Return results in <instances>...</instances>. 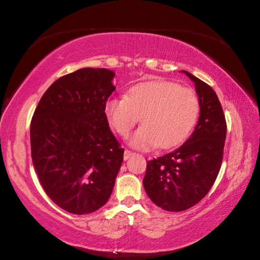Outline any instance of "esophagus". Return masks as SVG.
<instances>
[{"instance_id": "34e87169", "label": "esophagus", "mask_w": 260, "mask_h": 260, "mask_svg": "<svg viewBox=\"0 0 260 260\" xmlns=\"http://www.w3.org/2000/svg\"><path fill=\"white\" fill-rule=\"evenodd\" d=\"M133 155H134V152H133V151L127 150V149H126L125 152H124V159H125V160H127V159H128L129 157H132Z\"/></svg>"}]
</instances>
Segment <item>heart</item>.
Wrapping results in <instances>:
<instances>
[{
  "label": "heart",
  "mask_w": 260,
  "mask_h": 260,
  "mask_svg": "<svg viewBox=\"0 0 260 260\" xmlns=\"http://www.w3.org/2000/svg\"><path fill=\"white\" fill-rule=\"evenodd\" d=\"M200 111L195 91L166 80L138 83L126 96L109 99L104 105L109 125L122 138L128 136L141 117L143 125L131 136L129 143L142 150L181 144L195 128Z\"/></svg>",
  "instance_id": "b5f03b06"
}]
</instances>
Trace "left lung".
Returning <instances> with one entry per match:
<instances>
[{
  "label": "left lung",
  "mask_w": 260,
  "mask_h": 260,
  "mask_svg": "<svg viewBox=\"0 0 260 260\" xmlns=\"http://www.w3.org/2000/svg\"><path fill=\"white\" fill-rule=\"evenodd\" d=\"M201 103L200 119L186 142L166 155L147 161L143 186L159 208L179 212L204 199L222 162L227 125L215 91L187 71Z\"/></svg>",
  "instance_id": "8db88e82"
}]
</instances>
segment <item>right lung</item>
Here are the masks:
<instances>
[{
    "instance_id": "obj_1",
    "label": "right lung",
    "mask_w": 260,
    "mask_h": 260,
    "mask_svg": "<svg viewBox=\"0 0 260 260\" xmlns=\"http://www.w3.org/2000/svg\"><path fill=\"white\" fill-rule=\"evenodd\" d=\"M108 69H80L48 88L30 121V151L50 200L73 214L107 203L124 149L110 129L104 105L116 87Z\"/></svg>"
}]
</instances>
